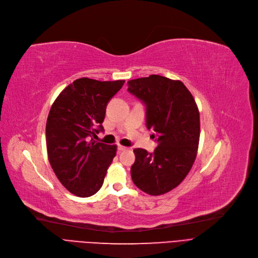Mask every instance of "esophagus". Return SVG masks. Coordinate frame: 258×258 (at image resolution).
I'll return each instance as SVG.
<instances>
[{
    "label": "esophagus",
    "mask_w": 258,
    "mask_h": 258,
    "mask_svg": "<svg viewBox=\"0 0 258 258\" xmlns=\"http://www.w3.org/2000/svg\"><path fill=\"white\" fill-rule=\"evenodd\" d=\"M129 148H127V147H125V146H121V145H118L117 146V150L120 152V151H126V150H128Z\"/></svg>",
    "instance_id": "1"
}]
</instances>
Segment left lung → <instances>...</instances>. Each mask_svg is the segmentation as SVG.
<instances>
[{"mask_svg":"<svg viewBox=\"0 0 258 258\" xmlns=\"http://www.w3.org/2000/svg\"><path fill=\"white\" fill-rule=\"evenodd\" d=\"M128 91L146 106V126L158 146L152 153L138 148L131 177L150 195L165 194L191 170L200 142V112L191 92L180 81L152 75L128 82Z\"/></svg>","mask_w":258,"mask_h":258,"instance_id":"obj_1","label":"left lung"}]
</instances>
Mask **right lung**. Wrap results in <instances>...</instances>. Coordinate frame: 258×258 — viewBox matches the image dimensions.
<instances>
[{"label":"right lung","mask_w":258,"mask_h":258,"mask_svg":"<svg viewBox=\"0 0 258 258\" xmlns=\"http://www.w3.org/2000/svg\"><path fill=\"white\" fill-rule=\"evenodd\" d=\"M125 81L78 79L59 93L46 122L48 159L60 183L72 194L89 198L101 189L115 145L95 142L104 131L109 101Z\"/></svg>","instance_id":"right-lung-1"}]
</instances>
